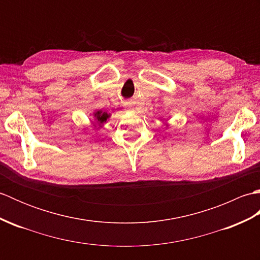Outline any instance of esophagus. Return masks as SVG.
<instances>
[{
  "mask_svg": "<svg viewBox=\"0 0 260 260\" xmlns=\"http://www.w3.org/2000/svg\"><path fill=\"white\" fill-rule=\"evenodd\" d=\"M125 108H126L127 110H132V109H133V108H132V106H131L129 104H125Z\"/></svg>",
  "mask_w": 260,
  "mask_h": 260,
  "instance_id": "1",
  "label": "esophagus"
}]
</instances>
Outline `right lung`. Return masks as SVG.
<instances>
[{
    "label": "right lung",
    "instance_id": "right-lung-1",
    "mask_svg": "<svg viewBox=\"0 0 260 260\" xmlns=\"http://www.w3.org/2000/svg\"><path fill=\"white\" fill-rule=\"evenodd\" d=\"M95 117H96V124L98 126H102L104 125L105 121L107 120V118L109 117V115L107 113H102V112H97L95 113Z\"/></svg>",
    "mask_w": 260,
    "mask_h": 260
}]
</instances>
